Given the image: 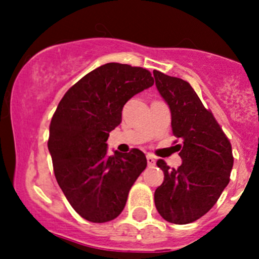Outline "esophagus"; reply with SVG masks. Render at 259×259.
Masks as SVG:
<instances>
[{
  "label": "esophagus",
  "mask_w": 259,
  "mask_h": 259,
  "mask_svg": "<svg viewBox=\"0 0 259 259\" xmlns=\"http://www.w3.org/2000/svg\"><path fill=\"white\" fill-rule=\"evenodd\" d=\"M146 161H148V165L149 166H154L155 165V156L153 155V154H148L146 155Z\"/></svg>",
  "instance_id": "esophagus-1"
}]
</instances>
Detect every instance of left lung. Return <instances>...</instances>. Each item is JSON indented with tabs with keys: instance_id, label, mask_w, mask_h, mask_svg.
<instances>
[{
	"instance_id": "obj_1",
	"label": "left lung",
	"mask_w": 259,
	"mask_h": 259,
	"mask_svg": "<svg viewBox=\"0 0 259 259\" xmlns=\"http://www.w3.org/2000/svg\"><path fill=\"white\" fill-rule=\"evenodd\" d=\"M154 77L170 108L174 137L183 142L176 145L183 159L179 168H170L163 159L156 161L164 182L156 188L154 202L166 222L188 224L208 213L228 185L234 160L232 145L188 81L158 70Z\"/></svg>"
}]
</instances>
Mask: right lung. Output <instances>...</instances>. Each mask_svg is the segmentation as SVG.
Returning a JSON list of instances; mask_svg holds the SVG:
<instances>
[{"mask_svg": "<svg viewBox=\"0 0 259 259\" xmlns=\"http://www.w3.org/2000/svg\"><path fill=\"white\" fill-rule=\"evenodd\" d=\"M153 83L149 70L109 62L72 85L57 105L48 142L54 173L71 207L86 221L116 218L146 168L139 149L109 156L106 140L121 122L126 101Z\"/></svg>", "mask_w": 259, "mask_h": 259, "instance_id": "obj_1", "label": "right lung"}]
</instances>
